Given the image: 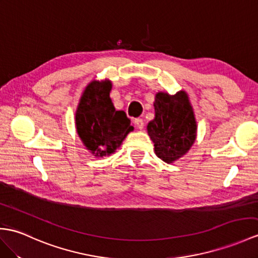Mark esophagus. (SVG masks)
Instances as JSON below:
<instances>
[{
  "instance_id": "obj_1",
  "label": "esophagus",
  "mask_w": 258,
  "mask_h": 258,
  "mask_svg": "<svg viewBox=\"0 0 258 258\" xmlns=\"http://www.w3.org/2000/svg\"><path fill=\"white\" fill-rule=\"evenodd\" d=\"M134 124H135V126L139 128V130H143V127H144V121L142 118H135L134 119Z\"/></svg>"
}]
</instances>
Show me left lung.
I'll return each mask as SVG.
<instances>
[{
  "mask_svg": "<svg viewBox=\"0 0 258 258\" xmlns=\"http://www.w3.org/2000/svg\"><path fill=\"white\" fill-rule=\"evenodd\" d=\"M155 117L147 125V133L155 154L167 164L183 157L197 139L198 125L188 93L157 92L154 101Z\"/></svg>",
  "mask_w": 258,
  "mask_h": 258,
  "instance_id": "8db88e82",
  "label": "left lung"
}]
</instances>
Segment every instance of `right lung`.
<instances>
[{
	"mask_svg": "<svg viewBox=\"0 0 258 258\" xmlns=\"http://www.w3.org/2000/svg\"><path fill=\"white\" fill-rule=\"evenodd\" d=\"M112 82L93 80L83 90L76 111V128L83 145L100 158L110 156L134 131L124 111H116L110 98Z\"/></svg>",
	"mask_w": 258,
	"mask_h": 258,
	"instance_id": "obj_1",
	"label": "right lung"
}]
</instances>
